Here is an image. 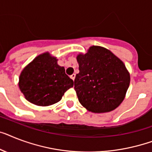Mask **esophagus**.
Here are the masks:
<instances>
[{"label":"esophagus","instance_id":"obj_1","mask_svg":"<svg viewBox=\"0 0 152 152\" xmlns=\"http://www.w3.org/2000/svg\"><path fill=\"white\" fill-rule=\"evenodd\" d=\"M75 77H76V74H72V76H70V78L72 79V80H75Z\"/></svg>","mask_w":152,"mask_h":152}]
</instances>
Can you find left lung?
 Wrapping results in <instances>:
<instances>
[{"mask_svg": "<svg viewBox=\"0 0 152 152\" xmlns=\"http://www.w3.org/2000/svg\"><path fill=\"white\" fill-rule=\"evenodd\" d=\"M80 72L74 80L79 102L87 110L104 113L123 102L130 82L129 72L120 59L108 49L91 46L76 56Z\"/></svg>", "mask_w": 152, "mask_h": 152, "instance_id": "1", "label": "left lung"}]
</instances>
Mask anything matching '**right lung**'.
<instances>
[{
	"mask_svg": "<svg viewBox=\"0 0 152 152\" xmlns=\"http://www.w3.org/2000/svg\"><path fill=\"white\" fill-rule=\"evenodd\" d=\"M18 87L25 98L37 106H49L58 102L73 80L49 52L37 56L22 70Z\"/></svg>",
	"mask_w": 152,
	"mask_h": 152,
	"instance_id": "obj_1",
	"label": "right lung"
}]
</instances>
